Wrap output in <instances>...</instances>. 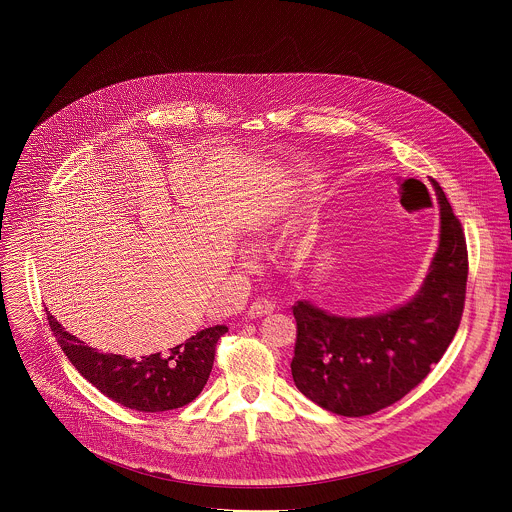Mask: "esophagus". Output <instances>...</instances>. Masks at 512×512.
Masks as SVG:
<instances>
[{
  "instance_id": "1",
  "label": "esophagus",
  "mask_w": 512,
  "mask_h": 512,
  "mask_svg": "<svg viewBox=\"0 0 512 512\" xmlns=\"http://www.w3.org/2000/svg\"><path fill=\"white\" fill-rule=\"evenodd\" d=\"M276 309V303L274 301H270V299H256L254 303H250V307H248V315L252 317V319H256V317H264V315H270L272 311Z\"/></svg>"
}]
</instances>
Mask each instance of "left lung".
Returning <instances> with one entry per match:
<instances>
[{
	"label": "left lung",
	"instance_id": "8db88e82",
	"mask_svg": "<svg viewBox=\"0 0 512 512\" xmlns=\"http://www.w3.org/2000/svg\"><path fill=\"white\" fill-rule=\"evenodd\" d=\"M439 246L424 286L408 303L374 317H337L309 301L293 305L295 386L321 408L361 418L392 406L438 365L465 305L467 242L438 181Z\"/></svg>",
	"mask_w": 512,
	"mask_h": 512
}]
</instances>
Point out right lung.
Returning a JSON list of instances; mask_svg holds the SVG:
<instances>
[{
	"label": "right lung",
	"instance_id": "obj_1",
	"mask_svg": "<svg viewBox=\"0 0 512 512\" xmlns=\"http://www.w3.org/2000/svg\"><path fill=\"white\" fill-rule=\"evenodd\" d=\"M51 331L74 368L104 396L138 412H167L193 402L205 388L226 325H215L185 343L147 357L98 353L76 339L47 311Z\"/></svg>",
	"mask_w": 512,
	"mask_h": 512
}]
</instances>
